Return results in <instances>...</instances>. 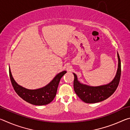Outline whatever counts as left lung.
Wrapping results in <instances>:
<instances>
[{"label": "left lung", "instance_id": "8db88e82", "mask_svg": "<svg viewBox=\"0 0 130 130\" xmlns=\"http://www.w3.org/2000/svg\"><path fill=\"white\" fill-rule=\"evenodd\" d=\"M118 67L115 77L111 82L105 85L93 87L84 84L78 80L75 73H73L74 79L73 87L74 92L79 98L86 103H96L107 99L118 88L121 75V62L118 53Z\"/></svg>", "mask_w": 130, "mask_h": 130}]
</instances>
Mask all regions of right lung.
Here are the masks:
<instances>
[{
    "label": "right lung",
    "mask_w": 130,
    "mask_h": 130,
    "mask_svg": "<svg viewBox=\"0 0 130 130\" xmlns=\"http://www.w3.org/2000/svg\"><path fill=\"white\" fill-rule=\"evenodd\" d=\"M66 73L67 71L64 70L58 73L45 87L36 89H29L18 84L13 78L9 68L10 80L15 91L26 102L36 105H46L53 100L56 95L57 88L61 78Z\"/></svg>",
    "instance_id": "1"
}]
</instances>
